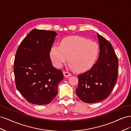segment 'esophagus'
Returning a JSON list of instances; mask_svg holds the SVG:
<instances>
[{
  "mask_svg": "<svg viewBox=\"0 0 131 131\" xmlns=\"http://www.w3.org/2000/svg\"><path fill=\"white\" fill-rule=\"evenodd\" d=\"M63 74H64V75L65 77H69L72 76V74L68 72H63Z\"/></svg>",
  "mask_w": 131,
  "mask_h": 131,
  "instance_id": "1",
  "label": "esophagus"
}]
</instances>
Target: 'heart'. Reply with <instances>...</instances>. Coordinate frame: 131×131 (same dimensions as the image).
Wrapping results in <instances>:
<instances>
[{
    "label": "heart",
    "instance_id": "1",
    "mask_svg": "<svg viewBox=\"0 0 131 131\" xmlns=\"http://www.w3.org/2000/svg\"><path fill=\"white\" fill-rule=\"evenodd\" d=\"M100 52L96 42L81 37L63 39L59 45L51 47L50 56L55 66L61 68L68 61L70 68L77 72L90 69L97 60Z\"/></svg>",
    "mask_w": 131,
    "mask_h": 131
}]
</instances>
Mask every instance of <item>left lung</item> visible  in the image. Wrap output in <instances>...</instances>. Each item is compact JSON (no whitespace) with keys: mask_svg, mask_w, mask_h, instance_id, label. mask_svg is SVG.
I'll return each mask as SVG.
<instances>
[{"mask_svg":"<svg viewBox=\"0 0 131 131\" xmlns=\"http://www.w3.org/2000/svg\"><path fill=\"white\" fill-rule=\"evenodd\" d=\"M100 55L89 71L78 75L77 96L87 103L100 102L108 97L115 85L118 75V58L110 42L97 34Z\"/></svg>","mask_w":131,"mask_h":131,"instance_id":"left-lung-1","label":"left lung"}]
</instances>
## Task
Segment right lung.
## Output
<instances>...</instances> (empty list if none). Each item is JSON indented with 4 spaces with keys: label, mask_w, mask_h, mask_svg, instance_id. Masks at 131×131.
Instances as JSON below:
<instances>
[{
    "label": "right lung",
    "mask_w": 131,
    "mask_h": 131,
    "mask_svg": "<svg viewBox=\"0 0 131 131\" xmlns=\"http://www.w3.org/2000/svg\"><path fill=\"white\" fill-rule=\"evenodd\" d=\"M57 35L53 31L33 29L22 41L16 53V86L31 104L51 103L57 94L58 85L63 79L62 71L54 68L50 57Z\"/></svg>",
    "instance_id": "1"
}]
</instances>
